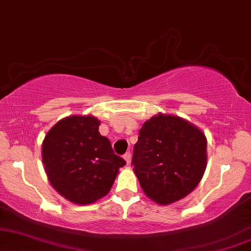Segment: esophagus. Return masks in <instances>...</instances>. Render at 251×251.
<instances>
[{
	"mask_svg": "<svg viewBox=\"0 0 251 251\" xmlns=\"http://www.w3.org/2000/svg\"><path fill=\"white\" fill-rule=\"evenodd\" d=\"M123 159L126 160V164H130V162H131V154H130V152H126L125 155H123Z\"/></svg>",
	"mask_w": 251,
	"mask_h": 251,
	"instance_id": "34e87169",
	"label": "esophagus"
}]
</instances>
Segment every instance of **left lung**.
<instances>
[{"mask_svg": "<svg viewBox=\"0 0 251 251\" xmlns=\"http://www.w3.org/2000/svg\"><path fill=\"white\" fill-rule=\"evenodd\" d=\"M132 166L144 193L168 205L198 186L207 167V138L198 126L162 113L139 130Z\"/></svg>", "mask_w": 251, "mask_h": 251, "instance_id": "obj_1", "label": "left lung"}]
</instances>
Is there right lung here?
I'll use <instances>...</instances> for the list:
<instances>
[{
  "label": "right lung",
  "mask_w": 251,
  "mask_h": 251,
  "mask_svg": "<svg viewBox=\"0 0 251 251\" xmlns=\"http://www.w3.org/2000/svg\"><path fill=\"white\" fill-rule=\"evenodd\" d=\"M92 115H72L57 122L44 137L42 161L48 179L61 197L90 204L105 197L126 161L99 133Z\"/></svg>",
  "instance_id": "obj_1"
}]
</instances>
